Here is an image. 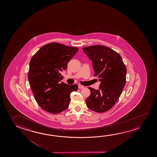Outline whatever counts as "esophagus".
Segmentation results:
<instances>
[{
    "label": "esophagus",
    "mask_w": 157,
    "mask_h": 157,
    "mask_svg": "<svg viewBox=\"0 0 157 157\" xmlns=\"http://www.w3.org/2000/svg\"><path fill=\"white\" fill-rule=\"evenodd\" d=\"M84 86H82V85H78V87H79V89H82V88H84Z\"/></svg>",
    "instance_id": "1"
}]
</instances>
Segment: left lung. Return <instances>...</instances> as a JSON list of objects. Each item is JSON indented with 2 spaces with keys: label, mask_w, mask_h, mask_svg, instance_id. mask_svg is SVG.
I'll use <instances>...</instances> for the list:
<instances>
[{
  "label": "left lung",
  "mask_w": 157,
  "mask_h": 157,
  "mask_svg": "<svg viewBox=\"0 0 157 157\" xmlns=\"http://www.w3.org/2000/svg\"><path fill=\"white\" fill-rule=\"evenodd\" d=\"M83 52L93 62L94 76L100 82L98 90L89 89L87 108L98 113L110 109L120 97L126 83V68L121 55L102 45L86 46Z\"/></svg>",
  "instance_id": "8db88e82"
}]
</instances>
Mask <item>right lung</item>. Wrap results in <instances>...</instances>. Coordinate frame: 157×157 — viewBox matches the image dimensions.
I'll list each match as a JSON object with an SVG mask.
<instances>
[{"label":"right lung","instance_id":"right-lung-1","mask_svg":"<svg viewBox=\"0 0 157 157\" xmlns=\"http://www.w3.org/2000/svg\"><path fill=\"white\" fill-rule=\"evenodd\" d=\"M78 51L75 47L52 43L42 46L31 59L29 83L36 102L45 111L58 114L68 107L71 93L78 86L61 82V73Z\"/></svg>","mask_w":157,"mask_h":157}]
</instances>
